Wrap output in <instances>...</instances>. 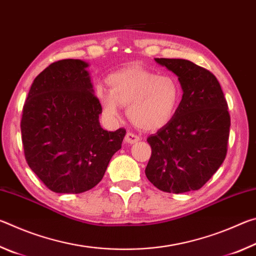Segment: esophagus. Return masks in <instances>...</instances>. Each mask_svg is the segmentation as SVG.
Here are the masks:
<instances>
[{"instance_id":"1","label":"esophagus","mask_w":256,"mask_h":256,"mask_svg":"<svg viewBox=\"0 0 256 256\" xmlns=\"http://www.w3.org/2000/svg\"><path fill=\"white\" fill-rule=\"evenodd\" d=\"M140 140V138H138L136 134H133V133H128L126 136H125V142L128 144H136V142Z\"/></svg>"}]
</instances>
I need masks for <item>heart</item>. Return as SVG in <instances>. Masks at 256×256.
I'll return each mask as SVG.
<instances>
[{
	"mask_svg": "<svg viewBox=\"0 0 256 256\" xmlns=\"http://www.w3.org/2000/svg\"><path fill=\"white\" fill-rule=\"evenodd\" d=\"M107 84L110 92L97 90L104 112L115 118L120 114V106L128 107V120L146 131L164 126L180 105V86L172 76L128 68L112 73Z\"/></svg>",
	"mask_w": 256,
	"mask_h": 256,
	"instance_id": "heart-1",
	"label": "heart"
}]
</instances>
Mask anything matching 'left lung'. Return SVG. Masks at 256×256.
<instances>
[{"label":"left lung","instance_id":"8db88e82","mask_svg":"<svg viewBox=\"0 0 256 256\" xmlns=\"http://www.w3.org/2000/svg\"><path fill=\"white\" fill-rule=\"evenodd\" d=\"M178 76L183 96L172 118L146 141V176L168 193L201 188L222 166L230 128L228 105L210 71L182 58H154Z\"/></svg>","mask_w":256,"mask_h":256}]
</instances>
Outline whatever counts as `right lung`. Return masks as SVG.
Masks as SVG:
<instances>
[{
    "label": "right lung",
    "mask_w": 256,
    "mask_h": 256,
    "mask_svg": "<svg viewBox=\"0 0 256 256\" xmlns=\"http://www.w3.org/2000/svg\"><path fill=\"white\" fill-rule=\"evenodd\" d=\"M88 66L72 58L52 63L34 80L24 106L26 160L55 193L78 194L96 186L126 133L100 126L102 110Z\"/></svg>",
    "instance_id": "obj_1"
}]
</instances>
